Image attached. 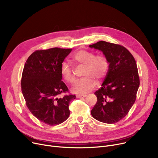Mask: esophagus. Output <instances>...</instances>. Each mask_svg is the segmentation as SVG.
<instances>
[{"mask_svg": "<svg viewBox=\"0 0 158 158\" xmlns=\"http://www.w3.org/2000/svg\"><path fill=\"white\" fill-rule=\"evenodd\" d=\"M86 97V95L84 94V95H76V97L77 98H83V97Z\"/></svg>", "mask_w": 158, "mask_h": 158, "instance_id": "34e87169", "label": "esophagus"}]
</instances>
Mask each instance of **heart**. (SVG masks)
I'll return each instance as SVG.
<instances>
[{
	"label": "heart",
	"instance_id": "b5f03b06",
	"mask_svg": "<svg viewBox=\"0 0 158 158\" xmlns=\"http://www.w3.org/2000/svg\"><path fill=\"white\" fill-rule=\"evenodd\" d=\"M72 60L78 64L84 65L82 76H85L75 84L72 88L73 93L83 94L92 90L96 85V81L101 82L109 70V60L103 54L95 56L92 52L80 50L73 56ZM61 73L69 83L72 84L76 81L73 70L68 63H62Z\"/></svg>",
	"mask_w": 158,
	"mask_h": 158
}]
</instances>
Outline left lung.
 <instances>
[{
  "label": "left lung",
  "instance_id": "1",
  "mask_svg": "<svg viewBox=\"0 0 158 158\" xmlns=\"http://www.w3.org/2000/svg\"><path fill=\"white\" fill-rule=\"evenodd\" d=\"M89 47L102 51L110 62L102 87L95 92L97 101L91 114L101 122L116 123L126 117L136 101L139 86L136 61L118 44L100 41Z\"/></svg>",
  "mask_w": 158,
  "mask_h": 158
}]
</instances>
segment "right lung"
Segmentation results:
<instances>
[{"label":"right lung","mask_w":158,"mask_h":158,"mask_svg":"<svg viewBox=\"0 0 158 158\" xmlns=\"http://www.w3.org/2000/svg\"><path fill=\"white\" fill-rule=\"evenodd\" d=\"M72 48H51L37 50L30 55L24 65L21 87L31 113L49 126L60 124L70 115V102L76 95L61 94L69 89L61 81L62 63Z\"/></svg>","instance_id":"obj_1"}]
</instances>
